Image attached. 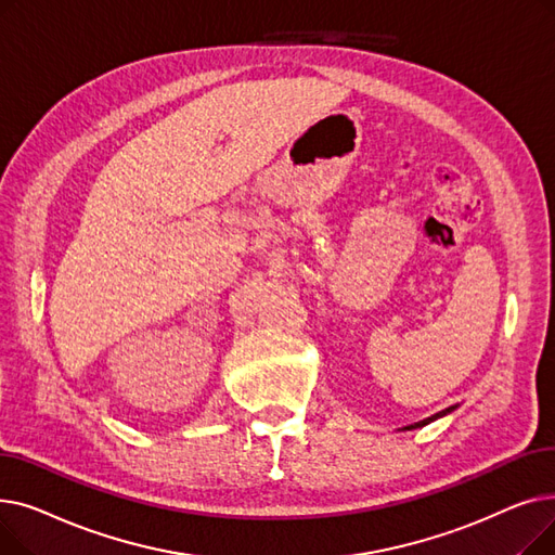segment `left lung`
I'll list each match as a JSON object with an SVG mask.
<instances>
[{"mask_svg":"<svg viewBox=\"0 0 555 555\" xmlns=\"http://www.w3.org/2000/svg\"><path fill=\"white\" fill-rule=\"evenodd\" d=\"M459 406V402L456 404H450V406H446V410H441V412H436V414H431V416H427V418H423V421H418V423H412V425H404V427H400L398 431H410V429H418V427H425V425H429V423H434V421H439V418H443V416H448V414H452L454 410Z\"/></svg>","mask_w":555,"mask_h":555,"instance_id":"1","label":"left lung"}]
</instances>
